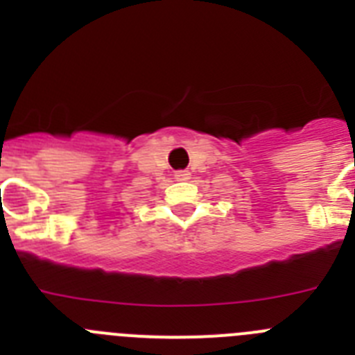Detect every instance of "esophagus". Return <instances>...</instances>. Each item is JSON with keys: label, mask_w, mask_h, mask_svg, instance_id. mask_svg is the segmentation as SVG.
<instances>
[{"label": "esophagus", "mask_w": 355, "mask_h": 355, "mask_svg": "<svg viewBox=\"0 0 355 355\" xmlns=\"http://www.w3.org/2000/svg\"><path fill=\"white\" fill-rule=\"evenodd\" d=\"M174 178L178 181H188V180H190V172H188V171H178L174 174Z\"/></svg>", "instance_id": "1"}]
</instances>
